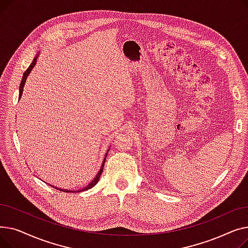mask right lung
I'll return each instance as SVG.
<instances>
[{
	"label": "right lung",
	"mask_w": 248,
	"mask_h": 248,
	"mask_svg": "<svg viewBox=\"0 0 248 248\" xmlns=\"http://www.w3.org/2000/svg\"><path fill=\"white\" fill-rule=\"evenodd\" d=\"M36 61H37V57L33 60V62L31 63V65L30 66L28 67V69L26 70L25 72H24V75H23V78H22V81H21V84H20V93H19V96L21 97V95H22V93H23V89H24V85H25V81H26V79H27V77H28V75H29V73H30V71L32 70V68L34 67V65L36 64ZM107 158V157H106ZM104 162L106 161H103V164H102V166H101V169H100V171L98 172V174L96 175V177L94 178V180H93V182H91V183H89L85 188H83L82 190H80V192L81 191H86V190H88V189H91L93 188V186H95L96 184H97V182H98V180H99V178H100V175L102 174V171H103V166H104ZM53 188H55V189H57V190H59V191H63V192H66V193H68V192H72L73 193V191H68V190H63V189H58L57 187H53ZM76 192V191H75Z\"/></svg>",
	"instance_id": "right-lung-1"
}]
</instances>
